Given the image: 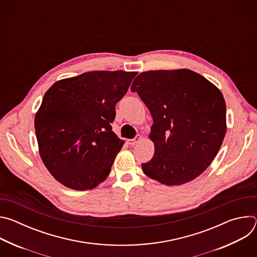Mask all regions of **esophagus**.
Wrapping results in <instances>:
<instances>
[{
  "mask_svg": "<svg viewBox=\"0 0 257 257\" xmlns=\"http://www.w3.org/2000/svg\"><path fill=\"white\" fill-rule=\"evenodd\" d=\"M140 140H141V136H140V135H137V136H136L135 138H133V139H128L127 142H128V144H130V145H135V144L138 143Z\"/></svg>",
  "mask_w": 257,
  "mask_h": 257,
  "instance_id": "34e87169",
  "label": "esophagus"
}]
</instances>
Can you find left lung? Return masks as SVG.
<instances>
[{
	"label": "left lung",
	"mask_w": 257,
	"mask_h": 257,
	"mask_svg": "<svg viewBox=\"0 0 257 257\" xmlns=\"http://www.w3.org/2000/svg\"><path fill=\"white\" fill-rule=\"evenodd\" d=\"M136 91L154 120L153 159L143 173L168 186L197 178L216 157L227 131L226 102L214 84L189 69L145 71Z\"/></svg>",
	"instance_id": "8db88e82"
}]
</instances>
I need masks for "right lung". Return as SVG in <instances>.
<instances>
[{"label":"right lung","mask_w":257,"mask_h":257,"mask_svg":"<svg viewBox=\"0 0 257 257\" xmlns=\"http://www.w3.org/2000/svg\"><path fill=\"white\" fill-rule=\"evenodd\" d=\"M137 72L91 71L55 82L35 114L43 163L73 190L93 189L111 172L124 140L113 131L116 103Z\"/></svg>","instance_id":"obj_1"}]
</instances>
